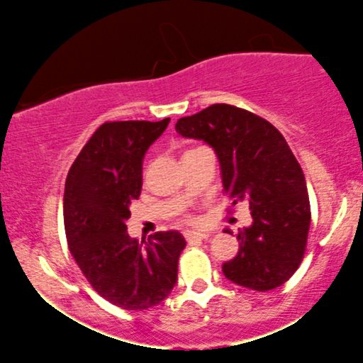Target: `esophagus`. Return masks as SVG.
Here are the masks:
<instances>
[{
  "label": "esophagus",
  "instance_id": "obj_1",
  "mask_svg": "<svg viewBox=\"0 0 363 363\" xmlns=\"http://www.w3.org/2000/svg\"><path fill=\"white\" fill-rule=\"evenodd\" d=\"M186 240L187 242H193V240H203L206 239V237H210L208 232H186Z\"/></svg>",
  "mask_w": 363,
  "mask_h": 363
}]
</instances>
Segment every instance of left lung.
<instances>
[{
  "instance_id": "obj_1",
  "label": "left lung",
  "mask_w": 363,
  "mask_h": 363,
  "mask_svg": "<svg viewBox=\"0 0 363 363\" xmlns=\"http://www.w3.org/2000/svg\"><path fill=\"white\" fill-rule=\"evenodd\" d=\"M176 131L213 148L223 193L232 205L249 203L252 223L239 230V252L223 262L225 278L257 291L283 285L303 257L311 205L306 177L281 133L228 104L181 118Z\"/></svg>"
}]
</instances>
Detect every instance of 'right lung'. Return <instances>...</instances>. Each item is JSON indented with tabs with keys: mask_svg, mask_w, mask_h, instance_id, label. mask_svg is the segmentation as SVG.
<instances>
[{
	"mask_svg": "<svg viewBox=\"0 0 363 363\" xmlns=\"http://www.w3.org/2000/svg\"><path fill=\"white\" fill-rule=\"evenodd\" d=\"M169 118L102 124L66 177L62 215L68 247L101 297L145 311L169 297L186 240L176 230L145 240L128 235L129 206L141 193L143 158Z\"/></svg>",
	"mask_w": 363,
	"mask_h": 363,
	"instance_id": "right-lung-1",
	"label": "right lung"
}]
</instances>
